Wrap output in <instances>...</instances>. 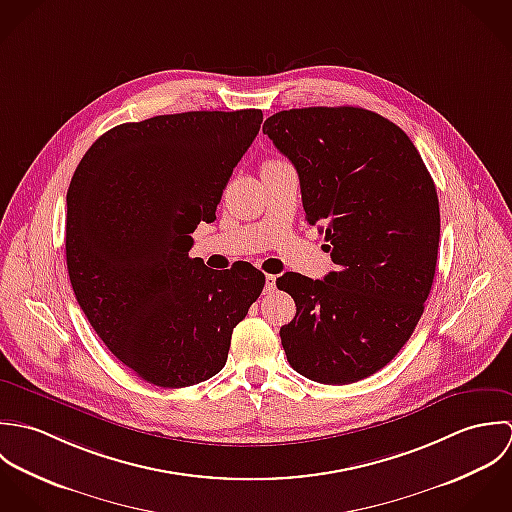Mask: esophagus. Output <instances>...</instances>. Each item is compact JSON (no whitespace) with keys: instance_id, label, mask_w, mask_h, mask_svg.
I'll list each match as a JSON object with an SVG mask.
<instances>
[{"instance_id":"1","label":"esophagus","mask_w":512,"mask_h":512,"mask_svg":"<svg viewBox=\"0 0 512 512\" xmlns=\"http://www.w3.org/2000/svg\"><path fill=\"white\" fill-rule=\"evenodd\" d=\"M275 289H277V277L275 275H267L265 277V293L271 295V293H275Z\"/></svg>"}]
</instances>
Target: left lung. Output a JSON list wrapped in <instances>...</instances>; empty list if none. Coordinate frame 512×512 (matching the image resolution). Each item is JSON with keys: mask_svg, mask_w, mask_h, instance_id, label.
I'll list each match as a JSON object with an SVG mask.
<instances>
[{"mask_svg": "<svg viewBox=\"0 0 512 512\" xmlns=\"http://www.w3.org/2000/svg\"><path fill=\"white\" fill-rule=\"evenodd\" d=\"M263 132L297 168L308 223L326 225L324 279L285 273L295 299L281 326L289 364L318 384H352L402 350L429 297L437 247L435 184L408 134L358 106L269 116Z\"/></svg>", "mask_w": 512, "mask_h": 512, "instance_id": "left-lung-1", "label": "left lung"}]
</instances>
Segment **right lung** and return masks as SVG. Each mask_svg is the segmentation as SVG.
<instances>
[{
	"mask_svg": "<svg viewBox=\"0 0 512 512\" xmlns=\"http://www.w3.org/2000/svg\"><path fill=\"white\" fill-rule=\"evenodd\" d=\"M263 112L192 110L110 128L67 192V269L77 303L138 378L186 388L215 376L233 328L265 287L251 263L207 269L192 233L211 223Z\"/></svg>",
	"mask_w": 512,
	"mask_h": 512,
	"instance_id": "add662e5",
	"label": "right lung"
}]
</instances>
